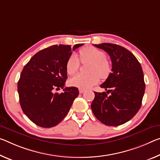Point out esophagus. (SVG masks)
<instances>
[{
  "label": "esophagus",
  "mask_w": 160,
  "mask_h": 160,
  "mask_svg": "<svg viewBox=\"0 0 160 160\" xmlns=\"http://www.w3.org/2000/svg\"><path fill=\"white\" fill-rule=\"evenodd\" d=\"M85 92V90H83V89H79V92L80 93V94H82V93H83Z\"/></svg>",
  "instance_id": "obj_1"
}]
</instances>
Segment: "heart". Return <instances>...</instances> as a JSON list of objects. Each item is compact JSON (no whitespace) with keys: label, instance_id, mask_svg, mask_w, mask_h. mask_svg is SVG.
Listing matches in <instances>:
<instances>
[{"label":"heart","instance_id":"b5f03b06","mask_svg":"<svg viewBox=\"0 0 160 160\" xmlns=\"http://www.w3.org/2000/svg\"><path fill=\"white\" fill-rule=\"evenodd\" d=\"M80 60L82 62H91L89 75L78 74L70 80V85L80 89H88L98 84L100 78L106 79L111 72V65L106 59L105 52L92 46L82 48L80 50ZM80 60L75 54L71 55L66 62V72L68 75L75 74L79 70Z\"/></svg>","mask_w":160,"mask_h":160}]
</instances>
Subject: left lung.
<instances>
[{
    "instance_id": "obj_1",
    "label": "left lung",
    "mask_w": 160,
    "mask_h": 160,
    "mask_svg": "<svg viewBox=\"0 0 160 160\" xmlns=\"http://www.w3.org/2000/svg\"><path fill=\"white\" fill-rule=\"evenodd\" d=\"M94 45L110 55L112 72L100 85L106 92H94L95 98L91 109L104 125H122L131 120L141 108L145 90L142 66L132 53L120 45L112 43Z\"/></svg>"
}]
</instances>
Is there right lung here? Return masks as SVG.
<instances>
[{
	"label": "right lung",
	"instance_id": "right-lung-1",
	"mask_svg": "<svg viewBox=\"0 0 160 160\" xmlns=\"http://www.w3.org/2000/svg\"><path fill=\"white\" fill-rule=\"evenodd\" d=\"M83 44L55 45L40 50L25 65L18 82L21 108L32 122L41 128L57 125L69 112L79 95L75 87L64 88L68 78L67 60ZM64 92L54 93V89Z\"/></svg>",
	"mask_w": 160,
	"mask_h": 160
}]
</instances>
